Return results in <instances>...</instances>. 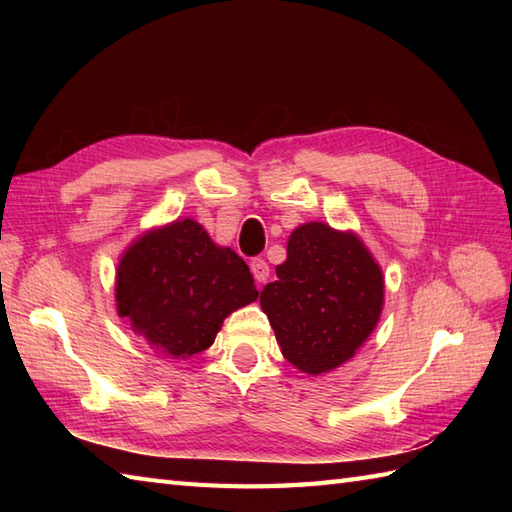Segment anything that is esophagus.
I'll return each mask as SVG.
<instances>
[{"mask_svg":"<svg viewBox=\"0 0 512 512\" xmlns=\"http://www.w3.org/2000/svg\"><path fill=\"white\" fill-rule=\"evenodd\" d=\"M250 270H253L257 284H264V281L270 277V266L266 264V259H262V257H257V259H253V262H250Z\"/></svg>","mask_w":512,"mask_h":512,"instance_id":"1","label":"esophagus"}]
</instances>
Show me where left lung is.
<instances>
[{"instance_id": "1", "label": "left lung", "mask_w": 512, "mask_h": 512, "mask_svg": "<svg viewBox=\"0 0 512 512\" xmlns=\"http://www.w3.org/2000/svg\"><path fill=\"white\" fill-rule=\"evenodd\" d=\"M259 303L290 365L308 376L334 372L374 332L385 277L354 231L306 222L288 237V257Z\"/></svg>"}]
</instances>
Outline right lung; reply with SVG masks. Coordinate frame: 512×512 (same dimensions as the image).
I'll return each mask as SVG.
<instances>
[{"label": "right lung", "instance_id": "add662e5", "mask_svg": "<svg viewBox=\"0 0 512 512\" xmlns=\"http://www.w3.org/2000/svg\"><path fill=\"white\" fill-rule=\"evenodd\" d=\"M257 295L244 259L191 217L138 235L116 266L118 317L165 358L204 352L228 314Z\"/></svg>", "mask_w": 512, "mask_h": 512}]
</instances>
